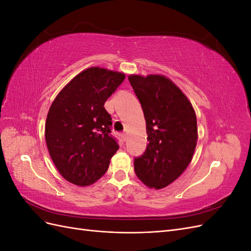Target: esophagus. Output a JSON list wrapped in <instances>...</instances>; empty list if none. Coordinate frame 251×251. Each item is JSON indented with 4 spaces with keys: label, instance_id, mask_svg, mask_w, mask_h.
Listing matches in <instances>:
<instances>
[{
    "label": "esophagus",
    "instance_id": "1",
    "mask_svg": "<svg viewBox=\"0 0 251 251\" xmlns=\"http://www.w3.org/2000/svg\"><path fill=\"white\" fill-rule=\"evenodd\" d=\"M126 137H127V135H126V133H123V134H121V139H123L124 141H126Z\"/></svg>",
    "mask_w": 251,
    "mask_h": 251
}]
</instances>
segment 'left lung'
I'll list each match as a JSON object with an SVG mask.
<instances>
[{"instance_id": "1", "label": "left lung", "mask_w": 251, "mask_h": 251, "mask_svg": "<svg viewBox=\"0 0 251 251\" xmlns=\"http://www.w3.org/2000/svg\"><path fill=\"white\" fill-rule=\"evenodd\" d=\"M141 103L149 144L134 159L137 177L151 188L170 185L192 161L198 140L197 117L183 92L163 75H130Z\"/></svg>"}]
</instances>
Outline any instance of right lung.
<instances>
[{
  "label": "right lung",
  "mask_w": 251,
  "mask_h": 251,
  "mask_svg": "<svg viewBox=\"0 0 251 251\" xmlns=\"http://www.w3.org/2000/svg\"><path fill=\"white\" fill-rule=\"evenodd\" d=\"M125 77L104 68H88L51 104L45 126L47 148L59 174L75 185H91L103 176L119 149L103 105Z\"/></svg>",
  "instance_id": "right-lung-1"
}]
</instances>
